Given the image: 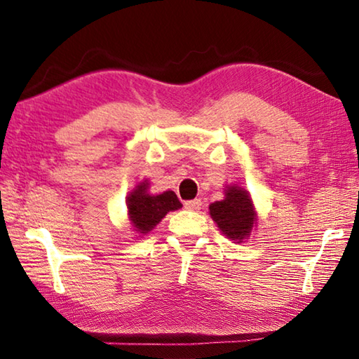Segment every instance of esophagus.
<instances>
[{
    "label": "esophagus",
    "mask_w": 359,
    "mask_h": 359,
    "mask_svg": "<svg viewBox=\"0 0 359 359\" xmlns=\"http://www.w3.org/2000/svg\"><path fill=\"white\" fill-rule=\"evenodd\" d=\"M201 205H203L201 199H191V201H187L185 203V209H188V210H199V209H201Z\"/></svg>",
    "instance_id": "34e87169"
}]
</instances>
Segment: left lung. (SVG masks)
<instances>
[{
	"mask_svg": "<svg viewBox=\"0 0 359 359\" xmlns=\"http://www.w3.org/2000/svg\"><path fill=\"white\" fill-rule=\"evenodd\" d=\"M209 215L218 229L238 244L250 238L252 229L258 224V212L250 193L236 184L224 187V198L209 205Z\"/></svg>",
	"mask_w": 359,
	"mask_h": 359,
	"instance_id": "left-lung-1",
	"label": "left lung"
}]
</instances>
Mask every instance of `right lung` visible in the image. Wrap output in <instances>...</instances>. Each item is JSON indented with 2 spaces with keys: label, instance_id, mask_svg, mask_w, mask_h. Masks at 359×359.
<instances>
[{
  "label": "right lung",
  "instance_id": "1",
  "mask_svg": "<svg viewBox=\"0 0 359 359\" xmlns=\"http://www.w3.org/2000/svg\"><path fill=\"white\" fill-rule=\"evenodd\" d=\"M149 188L150 182L142 180L126 196L130 224L141 238L147 236L166 217L168 212L182 208V203L174 191L168 190L160 194H151Z\"/></svg>",
  "mask_w": 359,
  "mask_h": 359
}]
</instances>
